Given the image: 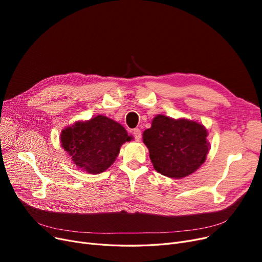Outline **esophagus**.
Masks as SVG:
<instances>
[{
  "instance_id": "1",
  "label": "esophagus",
  "mask_w": 262,
  "mask_h": 262,
  "mask_svg": "<svg viewBox=\"0 0 262 262\" xmlns=\"http://www.w3.org/2000/svg\"><path fill=\"white\" fill-rule=\"evenodd\" d=\"M133 136L136 141H140L141 139V130L139 128H135L133 132Z\"/></svg>"
}]
</instances>
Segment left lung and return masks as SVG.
Returning <instances> with one entry per match:
<instances>
[{"instance_id":"left-lung-1","label":"left lung","mask_w":262,"mask_h":262,"mask_svg":"<svg viewBox=\"0 0 262 262\" xmlns=\"http://www.w3.org/2000/svg\"><path fill=\"white\" fill-rule=\"evenodd\" d=\"M207 136L200 123L159 115L154 118L150 128L144 130L143 142L157 172L182 178L204 163L209 148Z\"/></svg>"}]
</instances>
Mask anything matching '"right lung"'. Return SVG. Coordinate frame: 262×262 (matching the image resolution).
<instances>
[{"label":"right lung","instance_id":"add662e5","mask_svg":"<svg viewBox=\"0 0 262 262\" xmlns=\"http://www.w3.org/2000/svg\"><path fill=\"white\" fill-rule=\"evenodd\" d=\"M130 139L121 124L104 116L76 122L64 128L60 137L61 146L76 167L91 174L102 173L112 166L120 146Z\"/></svg>","mask_w":262,"mask_h":262}]
</instances>
